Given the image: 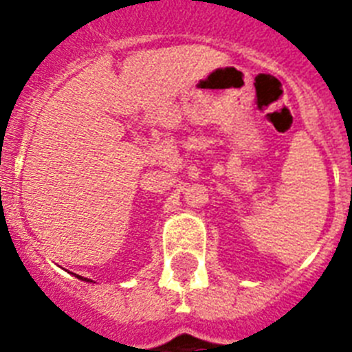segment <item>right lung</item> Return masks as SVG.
<instances>
[{
  "label": "right lung",
  "mask_w": 352,
  "mask_h": 352,
  "mask_svg": "<svg viewBox=\"0 0 352 352\" xmlns=\"http://www.w3.org/2000/svg\"><path fill=\"white\" fill-rule=\"evenodd\" d=\"M76 278L80 279V276H76ZM82 281H89V279H87V278H84V279H82Z\"/></svg>",
  "instance_id": "obj_1"
}]
</instances>
